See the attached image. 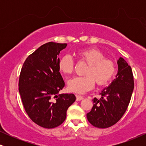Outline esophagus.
<instances>
[{
    "label": "esophagus",
    "instance_id": "obj_1",
    "mask_svg": "<svg viewBox=\"0 0 146 146\" xmlns=\"http://www.w3.org/2000/svg\"><path fill=\"white\" fill-rule=\"evenodd\" d=\"M83 97L81 96V95H76V100L77 101H80V100H83Z\"/></svg>",
    "mask_w": 146,
    "mask_h": 146
}]
</instances>
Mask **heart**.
Instances as JSON below:
<instances>
[{
    "label": "heart",
    "instance_id": "b5f03b06",
    "mask_svg": "<svg viewBox=\"0 0 146 146\" xmlns=\"http://www.w3.org/2000/svg\"><path fill=\"white\" fill-rule=\"evenodd\" d=\"M80 61L88 64L84 76H78L68 82V89L83 93L91 89L95 82L99 86L107 84L117 71L116 62L110 58H104V53L93 48H84L77 53ZM75 63L69 55H64L58 61V69L64 75H71L74 71Z\"/></svg>",
    "mask_w": 146,
    "mask_h": 146
}]
</instances>
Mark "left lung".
<instances>
[{
    "instance_id": "left-lung-1",
    "label": "left lung",
    "mask_w": 146,
    "mask_h": 146,
    "mask_svg": "<svg viewBox=\"0 0 146 146\" xmlns=\"http://www.w3.org/2000/svg\"><path fill=\"white\" fill-rule=\"evenodd\" d=\"M118 73L109 86L100 93L102 98L93 100V108L86 114L93 126L107 128L117 123L128 108L134 89L132 68L126 61L119 58Z\"/></svg>"
}]
</instances>
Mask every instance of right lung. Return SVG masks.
Here are the masks:
<instances>
[{
  "label": "right lung",
  "mask_w": 146,
  "mask_h": 146,
  "mask_svg": "<svg viewBox=\"0 0 146 146\" xmlns=\"http://www.w3.org/2000/svg\"><path fill=\"white\" fill-rule=\"evenodd\" d=\"M66 43L49 42L27 57L22 67L18 90L25 111L37 125L53 128L64 121L75 95L58 94L64 87L58 56Z\"/></svg>",
  "instance_id": "right-lung-1"
}]
</instances>
